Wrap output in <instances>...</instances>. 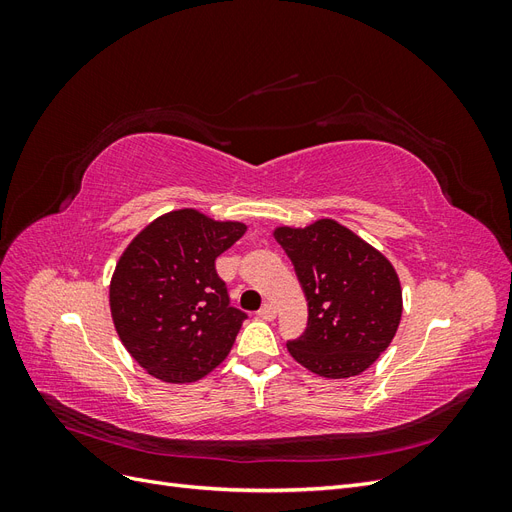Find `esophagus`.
I'll return each mask as SVG.
<instances>
[{"mask_svg": "<svg viewBox=\"0 0 512 512\" xmlns=\"http://www.w3.org/2000/svg\"><path fill=\"white\" fill-rule=\"evenodd\" d=\"M258 318L260 320H273L275 318V307L271 303H265L258 309Z\"/></svg>", "mask_w": 512, "mask_h": 512, "instance_id": "1", "label": "esophagus"}]
</instances>
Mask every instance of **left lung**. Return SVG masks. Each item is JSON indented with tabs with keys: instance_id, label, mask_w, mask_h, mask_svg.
<instances>
[{
	"instance_id": "1",
	"label": "left lung",
	"mask_w": 512,
	"mask_h": 512,
	"mask_svg": "<svg viewBox=\"0 0 512 512\" xmlns=\"http://www.w3.org/2000/svg\"><path fill=\"white\" fill-rule=\"evenodd\" d=\"M307 297V329L286 344L290 356L322 378L359 376L378 361L397 333L401 284L376 247L335 220L305 228L277 226Z\"/></svg>"
}]
</instances>
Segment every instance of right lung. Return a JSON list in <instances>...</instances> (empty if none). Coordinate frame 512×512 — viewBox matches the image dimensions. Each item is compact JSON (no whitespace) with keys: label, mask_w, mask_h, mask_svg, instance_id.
<instances>
[{"label":"right lung","mask_w":512,"mask_h":512,"mask_svg":"<svg viewBox=\"0 0 512 512\" xmlns=\"http://www.w3.org/2000/svg\"><path fill=\"white\" fill-rule=\"evenodd\" d=\"M196 209L160 215L117 260L108 303L115 331L147 374L196 382L218 367L247 318L230 307L215 258L245 235Z\"/></svg>","instance_id":"obj_1"}]
</instances>
